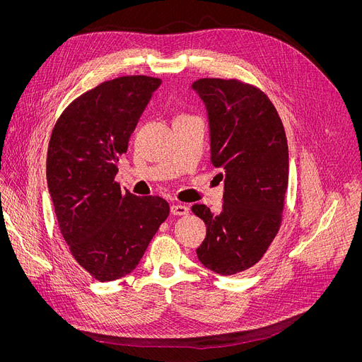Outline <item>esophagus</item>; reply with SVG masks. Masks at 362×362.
Wrapping results in <instances>:
<instances>
[{
  "label": "esophagus",
  "instance_id": "1",
  "mask_svg": "<svg viewBox=\"0 0 362 362\" xmlns=\"http://www.w3.org/2000/svg\"><path fill=\"white\" fill-rule=\"evenodd\" d=\"M170 211L173 216H186L189 213V208L183 204H173L170 206Z\"/></svg>",
  "mask_w": 362,
  "mask_h": 362
}]
</instances>
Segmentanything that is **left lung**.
<instances>
[{
	"mask_svg": "<svg viewBox=\"0 0 362 362\" xmlns=\"http://www.w3.org/2000/svg\"><path fill=\"white\" fill-rule=\"evenodd\" d=\"M192 88L206 107L211 163L224 179L220 213L192 205L206 226L197 255L206 269L232 276L255 265L279 233L289 182L286 133L273 103L254 85L204 78Z\"/></svg>",
	"mask_w": 362,
	"mask_h": 362,
	"instance_id": "1",
	"label": "left lung"
}]
</instances>
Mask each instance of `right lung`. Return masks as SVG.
I'll return each instance as SVG.
<instances>
[{
  "label": "right lung",
  "mask_w": 362,
  "mask_h": 362,
  "mask_svg": "<svg viewBox=\"0 0 362 362\" xmlns=\"http://www.w3.org/2000/svg\"><path fill=\"white\" fill-rule=\"evenodd\" d=\"M161 79L122 76L86 90L57 120L47 182L69 251L93 279L136 269L170 206L160 197L123 192L114 180L120 156Z\"/></svg>",
  "instance_id": "1"
}]
</instances>
